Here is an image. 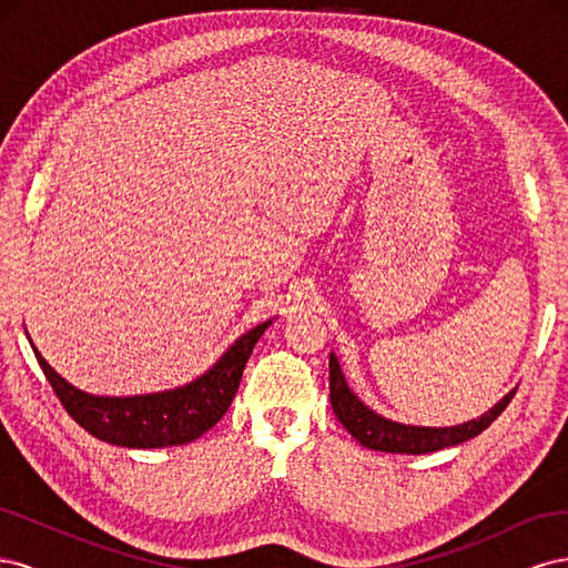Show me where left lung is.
<instances>
[{"label":"left lung","mask_w":568,"mask_h":568,"mask_svg":"<svg viewBox=\"0 0 568 568\" xmlns=\"http://www.w3.org/2000/svg\"><path fill=\"white\" fill-rule=\"evenodd\" d=\"M517 388H511L503 400H497L484 415L469 419L457 426H415V424H400L376 415L372 407H367L357 395L351 390L346 376L341 372L336 355H329V398L334 415L338 422L346 426V432L369 450L382 453H400V455H426L443 448H453L464 440L478 436L484 428H488L503 409L511 403Z\"/></svg>","instance_id":"8db88e82"}]
</instances>
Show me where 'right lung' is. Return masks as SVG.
Masks as SVG:
<instances>
[{
    "instance_id": "obj_1",
    "label": "right lung",
    "mask_w": 568,
    "mask_h": 568,
    "mask_svg": "<svg viewBox=\"0 0 568 568\" xmlns=\"http://www.w3.org/2000/svg\"><path fill=\"white\" fill-rule=\"evenodd\" d=\"M272 320L253 326L220 355L217 363L184 386L144 395H92L68 384L30 341L47 382L84 432L120 448H173L213 428L232 405L253 346Z\"/></svg>"
}]
</instances>
